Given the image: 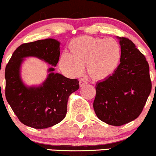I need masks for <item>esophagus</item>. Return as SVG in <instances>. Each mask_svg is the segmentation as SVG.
Instances as JSON below:
<instances>
[{
  "label": "esophagus",
  "mask_w": 156,
  "mask_h": 156,
  "mask_svg": "<svg viewBox=\"0 0 156 156\" xmlns=\"http://www.w3.org/2000/svg\"><path fill=\"white\" fill-rule=\"evenodd\" d=\"M79 84H80V87H83V86H84L86 84V80L83 79V78H80V79H79Z\"/></svg>",
  "instance_id": "34e87169"
}]
</instances>
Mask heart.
<instances>
[{
	"instance_id": "heart-1",
	"label": "heart",
	"mask_w": 156,
	"mask_h": 156,
	"mask_svg": "<svg viewBox=\"0 0 156 156\" xmlns=\"http://www.w3.org/2000/svg\"><path fill=\"white\" fill-rule=\"evenodd\" d=\"M69 55L63 53L59 67L73 76H78L87 66L93 80H103L115 72L121 58V48L115 39L82 36L69 43Z\"/></svg>"
}]
</instances>
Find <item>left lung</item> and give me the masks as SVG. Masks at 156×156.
<instances>
[{
	"mask_svg": "<svg viewBox=\"0 0 156 156\" xmlns=\"http://www.w3.org/2000/svg\"><path fill=\"white\" fill-rule=\"evenodd\" d=\"M120 64L108 78L96 84L93 107L101 121L120 126L134 120L144 108L152 89L145 56L126 37H119Z\"/></svg>",
	"mask_w": 156,
	"mask_h": 156,
	"instance_id": "obj_1",
	"label": "left lung"
}]
</instances>
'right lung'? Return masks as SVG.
<instances>
[{
    "instance_id": "1",
    "label": "right lung",
    "mask_w": 156,
    "mask_h": 156,
    "mask_svg": "<svg viewBox=\"0 0 156 156\" xmlns=\"http://www.w3.org/2000/svg\"><path fill=\"white\" fill-rule=\"evenodd\" d=\"M60 43L46 39L20 45L12 54L5 69L6 101L23 124L36 129H43L58 124L66 117L68 98L79 88L78 79H70L58 73L54 68L47 79L38 87H27L20 76L23 58L35 56L52 66L59 59Z\"/></svg>"
}]
</instances>
